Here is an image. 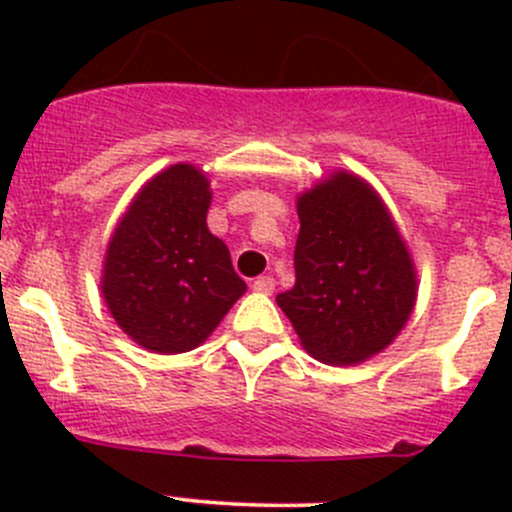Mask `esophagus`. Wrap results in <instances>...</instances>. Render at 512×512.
Segmentation results:
<instances>
[{
  "mask_svg": "<svg viewBox=\"0 0 512 512\" xmlns=\"http://www.w3.org/2000/svg\"><path fill=\"white\" fill-rule=\"evenodd\" d=\"M252 289H255V292H265V294H270L272 289H275V277H270V275L257 277V280L252 282Z\"/></svg>",
  "mask_w": 512,
  "mask_h": 512,
  "instance_id": "1",
  "label": "esophagus"
}]
</instances>
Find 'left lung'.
<instances>
[{
    "instance_id": "8db88e82",
    "label": "left lung",
    "mask_w": 512,
    "mask_h": 512,
    "mask_svg": "<svg viewBox=\"0 0 512 512\" xmlns=\"http://www.w3.org/2000/svg\"><path fill=\"white\" fill-rule=\"evenodd\" d=\"M294 287L277 294L304 349L356 364L394 342L416 299L409 250L374 190L349 173L297 203Z\"/></svg>"
}]
</instances>
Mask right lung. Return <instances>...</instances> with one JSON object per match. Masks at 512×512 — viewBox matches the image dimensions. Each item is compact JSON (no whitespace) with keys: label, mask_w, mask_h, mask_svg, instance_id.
I'll use <instances>...</instances> for the list:
<instances>
[{"label":"right lung","mask_w":512,"mask_h":512,"mask_svg":"<svg viewBox=\"0 0 512 512\" xmlns=\"http://www.w3.org/2000/svg\"><path fill=\"white\" fill-rule=\"evenodd\" d=\"M208 208V178L178 163L138 193L111 237L103 297L118 327L151 352L195 349L245 292L227 245L210 235Z\"/></svg>","instance_id":"add662e5"}]
</instances>
